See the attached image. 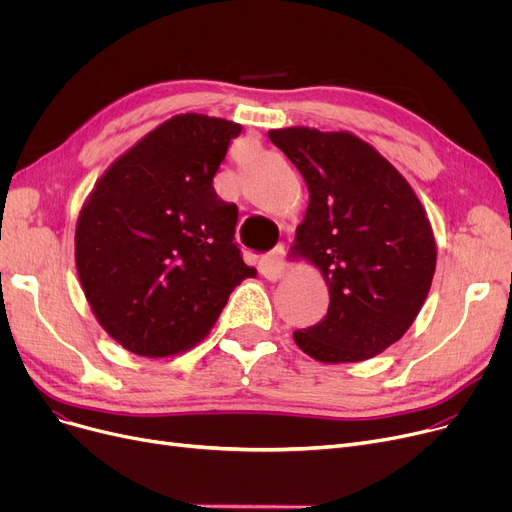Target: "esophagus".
Masks as SVG:
<instances>
[{
    "instance_id": "obj_1",
    "label": "esophagus",
    "mask_w": 512,
    "mask_h": 512,
    "mask_svg": "<svg viewBox=\"0 0 512 512\" xmlns=\"http://www.w3.org/2000/svg\"><path fill=\"white\" fill-rule=\"evenodd\" d=\"M286 270V261H284V247H276L272 253H267L259 261V272L267 280H280Z\"/></svg>"
}]
</instances>
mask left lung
Segmentation results:
<instances>
[{
    "mask_svg": "<svg viewBox=\"0 0 512 512\" xmlns=\"http://www.w3.org/2000/svg\"><path fill=\"white\" fill-rule=\"evenodd\" d=\"M270 141L305 178L309 205L292 255L330 290L326 317L292 334L311 359L357 363L413 326L436 272V238L411 184L353 132L274 128Z\"/></svg>",
    "mask_w": 512,
    "mask_h": 512,
    "instance_id": "obj_1",
    "label": "left lung"
}]
</instances>
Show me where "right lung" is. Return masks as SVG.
I'll return each instance as SVG.
<instances>
[{
	"label": "right lung",
	"mask_w": 512,
	"mask_h": 512,
	"mask_svg": "<svg viewBox=\"0 0 512 512\" xmlns=\"http://www.w3.org/2000/svg\"><path fill=\"white\" fill-rule=\"evenodd\" d=\"M242 126L178 114L122 153L78 213L74 259L101 328L139 357L197 346L230 292L255 278L234 245L238 209L213 176Z\"/></svg>",
	"instance_id": "1"
}]
</instances>
